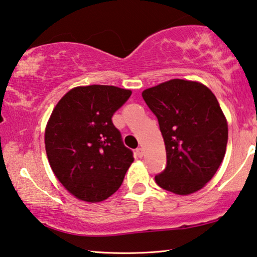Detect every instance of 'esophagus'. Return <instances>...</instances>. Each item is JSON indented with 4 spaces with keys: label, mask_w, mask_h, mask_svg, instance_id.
<instances>
[{
    "label": "esophagus",
    "mask_w": 257,
    "mask_h": 257,
    "mask_svg": "<svg viewBox=\"0 0 257 257\" xmlns=\"http://www.w3.org/2000/svg\"><path fill=\"white\" fill-rule=\"evenodd\" d=\"M143 149L142 148H139V149H136V151H135V156L137 157V158H142V157H143Z\"/></svg>",
    "instance_id": "34e87169"
}]
</instances>
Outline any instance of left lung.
Here are the masks:
<instances>
[{"mask_svg":"<svg viewBox=\"0 0 257 257\" xmlns=\"http://www.w3.org/2000/svg\"><path fill=\"white\" fill-rule=\"evenodd\" d=\"M158 118L166 149V167L157 185L188 195L208 183L223 162L228 130L217 98L197 82L171 79L142 93Z\"/></svg>","mask_w":257,"mask_h":257,"instance_id":"obj_1","label":"left lung"}]
</instances>
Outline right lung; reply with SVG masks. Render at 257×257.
Wrapping results in <instances>:
<instances>
[{
  "label": "right lung",
  "instance_id": "1",
  "mask_svg": "<svg viewBox=\"0 0 257 257\" xmlns=\"http://www.w3.org/2000/svg\"><path fill=\"white\" fill-rule=\"evenodd\" d=\"M130 95L132 91L116 86H78L53 110L45 132L46 153L59 181L79 200L108 198L134 162L112 121Z\"/></svg>",
  "mask_w": 257,
  "mask_h": 257
}]
</instances>
